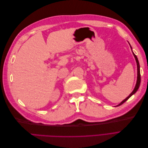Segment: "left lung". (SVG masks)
<instances>
[{"instance_id":"obj_1","label":"left lung","mask_w":148,"mask_h":148,"mask_svg":"<svg viewBox=\"0 0 148 148\" xmlns=\"http://www.w3.org/2000/svg\"><path fill=\"white\" fill-rule=\"evenodd\" d=\"M130 47H131V49H132V47L131 46H130ZM132 52H133V54L134 57H135V60H136V64H137V81H136V86H135V88H134V89H133V91H132V92L130 94V95L126 98V99H124L123 101L121 102L120 103V104H119V105H117L116 107H117V106H120V105L123 104L125 101H127L129 99L130 97L133 95H134V94H135V93L138 91V89L139 87H140V82H141V75H140V64H139V62H138V58H137L135 54V53H134V52H133V51H132Z\"/></svg>"}]
</instances>
